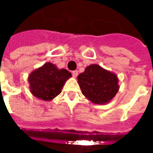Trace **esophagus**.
Here are the masks:
<instances>
[{
	"label": "esophagus",
	"mask_w": 153,
	"mask_h": 153,
	"mask_svg": "<svg viewBox=\"0 0 153 153\" xmlns=\"http://www.w3.org/2000/svg\"><path fill=\"white\" fill-rule=\"evenodd\" d=\"M78 70H74V71H72V75H73V77H74V78H76L77 76H78Z\"/></svg>",
	"instance_id": "esophagus-1"
}]
</instances>
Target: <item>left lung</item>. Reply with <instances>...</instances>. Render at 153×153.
I'll list each match as a JSON object with an SVG mask.
<instances>
[{"label":"left lung","mask_w":153,"mask_h":153,"mask_svg":"<svg viewBox=\"0 0 153 153\" xmlns=\"http://www.w3.org/2000/svg\"><path fill=\"white\" fill-rule=\"evenodd\" d=\"M82 93L95 104L109 102L119 90L118 79L115 74L98 65H91L78 76Z\"/></svg>","instance_id":"obj_1"}]
</instances>
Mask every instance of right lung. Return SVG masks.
<instances>
[{
    "label": "right lung",
    "mask_w": 153,
    "mask_h": 153,
    "mask_svg": "<svg viewBox=\"0 0 153 153\" xmlns=\"http://www.w3.org/2000/svg\"><path fill=\"white\" fill-rule=\"evenodd\" d=\"M71 74L65 69L59 70L53 64H44L28 77L32 94L44 101H50L59 95Z\"/></svg>",
    "instance_id": "right-lung-1"
}]
</instances>
